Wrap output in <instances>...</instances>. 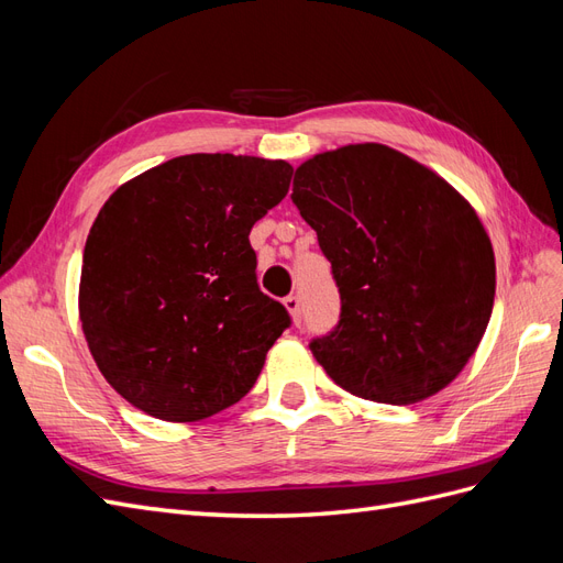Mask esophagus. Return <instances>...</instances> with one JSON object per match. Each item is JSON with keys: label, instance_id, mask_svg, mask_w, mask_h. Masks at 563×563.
Wrapping results in <instances>:
<instances>
[{"label": "esophagus", "instance_id": "obj_1", "mask_svg": "<svg viewBox=\"0 0 563 563\" xmlns=\"http://www.w3.org/2000/svg\"><path fill=\"white\" fill-rule=\"evenodd\" d=\"M284 305H286V310L291 312L294 321L300 323V319H302V302H300V298L296 294H291V296L284 298Z\"/></svg>", "mask_w": 563, "mask_h": 563}]
</instances>
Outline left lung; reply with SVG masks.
<instances>
[{
  "instance_id": "obj_1",
  "label": "left lung",
  "mask_w": 563,
  "mask_h": 563,
  "mask_svg": "<svg viewBox=\"0 0 563 563\" xmlns=\"http://www.w3.org/2000/svg\"><path fill=\"white\" fill-rule=\"evenodd\" d=\"M291 199L340 294L333 331L310 343L323 371L391 406L444 389L479 347L496 298L479 216L428 166L378 143L300 164Z\"/></svg>"
}]
</instances>
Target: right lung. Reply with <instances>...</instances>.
<instances>
[{
  "label": "right lung",
  "mask_w": 563,
  "mask_h": 563,
  "mask_svg": "<svg viewBox=\"0 0 563 563\" xmlns=\"http://www.w3.org/2000/svg\"><path fill=\"white\" fill-rule=\"evenodd\" d=\"M291 176L282 159L185 155L103 203L84 246L79 319L100 373L129 404L192 422L258 380L291 317L261 291L249 234Z\"/></svg>",
  "instance_id": "add662e5"
}]
</instances>
